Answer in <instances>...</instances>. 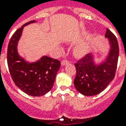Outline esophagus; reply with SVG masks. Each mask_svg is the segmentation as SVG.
Returning <instances> with one entry per match:
<instances>
[{
    "label": "esophagus",
    "instance_id": "1",
    "mask_svg": "<svg viewBox=\"0 0 126 126\" xmlns=\"http://www.w3.org/2000/svg\"><path fill=\"white\" fill-rule=\"evenodd\" d=\"M69 63V60H67V59H65L61 61V65H65V64H67V63Z\"/></svg>",
    "mask_w": 126,
    "mask_h": 126
}]
</instances>
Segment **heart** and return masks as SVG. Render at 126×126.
<instances>
[{
	"label": "heart",
	"instance_id": "heart-1",
	"mask_svg": "<svg viewBox=\"0 0 126 126\" xmlns=\"http://www.w3.org/2000/svg\"><path fill=\"white\" fill-rule=\"evenodd\" d=\"M83 49H80V48H79V49H77V50L75 51V53L76 55H81L83 53Z\"/></svg>",
	"mask_w": 126,
	"mask_h": 126
}]
</instances>
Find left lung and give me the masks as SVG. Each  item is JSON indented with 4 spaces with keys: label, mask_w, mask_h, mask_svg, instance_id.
<instances>
[{
    "label": "left lung",
    "mask_w": 126,
    "mask_h": 126,
    "mask_svg": "<svg viewBox=\"0 0 126 126\" xmlns=\"http://www.w3.org/2000/svg\"><path fill=\"white\" fill-rule=\"evenodd\" d=\"M105 36L109 38L111 45V50L105 63L96 67L92 61L91 55L88 54L75 63L77 73L74 85L84 96H93L101 93L115 77L119 56L118 42L109 29H106Z\"/></svg>",
    "instance_id": "obj_1"
}]
</instances>
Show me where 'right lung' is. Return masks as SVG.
I'll list each match as a JSON object with an SVG mask.
<instances>
[{
	"label": "right lung",
	"instance_id": "right-lung-1",
	"mask_svg": "<svg viewBox=\"0 0 126 126\" xmlns=\"http://www.w3.org/2000/svg\"><path fill=\"white\" fill-rule=\"evenodd\" d=\"M34 22L31 20L24 24L12 35L8 46L7 63L10 74L16 86L27 94L40 96L52 89L61 62L44 56L36 63L28 64L18 56L16 46L23 28Z\"/></svg>",
	"mask_w": 126,
	"mask_h": 126
}]
</instances>
